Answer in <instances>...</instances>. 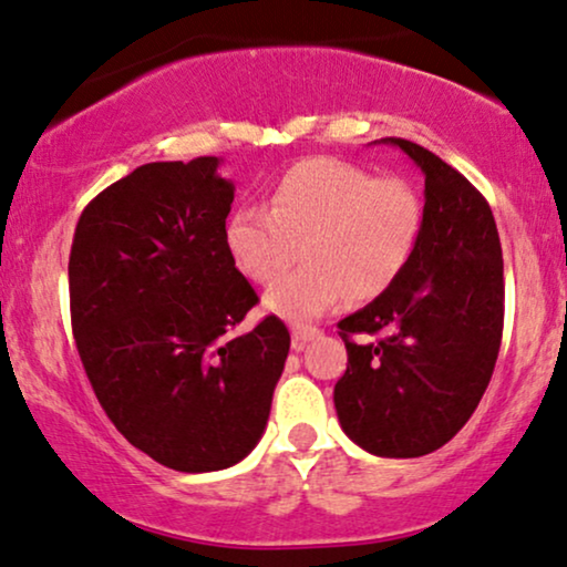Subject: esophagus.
<instances>
[{
  "label": "esophagus",
  "mask_w": 567,
  "mask_h": 567,
  "mask_svg": "<svg viewBox=\"0 0 567 567\" xmlns=\"http://www.w3.org/2000/svg\"><path fill=\"white\" fill-rule=\"evenodd\" d=\"M313 337H319V329L317 327H292V348L296 350H303L306 342H311Z\"/></svg>",
  "instance_id": "34e87169"
}]
</instances>
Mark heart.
<instances>
[{"instance_id":"obj_1","label":"heart","mask_w":567,"mask_h":567,"mask_svg":"<svg viewBox=\"0 0 567 567\" xmlns=\"http://www.w3.org/2000/svg\"><path fill=\"white\" fill-rule=\"evenodd\" d=\"M424 230V200L403 177L317 156L292 164L269 190V209L238 206L225 225L235 267L271 282L264 306L288 321L332 311L348 296L374 300L411 264Z\"/></svg>"}]
</instances>
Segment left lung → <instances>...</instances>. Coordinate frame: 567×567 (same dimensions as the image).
<instances>
[{"instance_id": "1", "label": "left lung", "mask_w": 567, "mask_h": 567, "mask_svg": "<svg viewBox=\"0 0 567 567\" xmlns=\"http://www.w3.org/2000/svg\"><path fill=\"white\" fill-rule=\"evenodd\" d=\"M384 143L424 172V230L398 282L337 324L348 369L334 408L367 453L419 457L461 432L489 384L503 342V248L489 204L461 172L413 141Z\"/></svg>"}]
</instances>
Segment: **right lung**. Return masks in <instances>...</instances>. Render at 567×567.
<instances>
[{
	"mask_svg": "<svg viewBox=\"0 0 567 567\" xmlns=\"http://www.w3.org/2000/svg\"><path fill=\"white\" fill-rule=\"evenodd\" d=\"M217 156L152 162L85 206L70 250V319L104 413L183 474L240 463L261 440L290 332L225 246L235 185Z\"/></svg>",
	"mask_w": 567,
	"mask_h": 567,
	"instance_id": "1",
	"label": "right lung"
}]
</instances>
